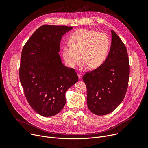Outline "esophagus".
Returning <instances> with one entry per match:
<instances>
[{
  "mask_svg": "<svg viewBox=\"0 0 148 148\" xmlns=\"http://www.w3.org/2000/svg\"><path fill=\"white\" fill-rule=\"evenodd\" d=\"M77 75H78V78H82V75L80 74V73H78L77 74Z\"/></svg>",
  "mask_w": 148,
  "mask_h": 148,
  "instance_id": "obj_1",
  "label": "esophagus"
}]
</instances>
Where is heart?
<instances>
[{
    "label": "heart",
    "instance_id": "heart-1",
    "mask_svg": "<svg viewBox=\"0 0 148 148\" xmlns=\"http://www.w3.org/2000/svg\"><path fill=\"white\" fill-rule=\"evenodd\" d=\"M110 47V41L105 34L92 30L81 29L70 36L69 45L63 46L62 56L69 68H74L80 58V70L88 67L95 69L107 59Z\"/></svg>",
    "mask_w": 148,
    "mask_h": 148
}]
</instances>
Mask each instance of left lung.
I'll list each match as a JSON object with an SVG mask.
<instances>
[{"label":"left lung","mask_w":148,"mask_h":148,"mask_svg":"<svg viewBox=\"0 0 148 148\" xmlns=\"http://www.w3.org/2000/svg\"><path fill=\"white\" fill-rule=\"evenodd\" d=\"M111 45L105 62L82 77L87 89L88 109L97 115L114 111L123 101L128 88L130 62L125 46L111 30Z\"/></svg>","instance_id":"1"}]
</instances>
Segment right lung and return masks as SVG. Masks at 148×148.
<instances>
[{
    "label": "right lung",
    "mask_w": 148,
    "mask_h": 148,
    "mask_svg": "<svg viewBox=\"0 0 148 148\" xmlns=\"http://www.w3.org/2000/svg\"><path fill=\"white\" fill-rule=\"evenodd\" d=\"M73 27L43 25L37 29L24 46L19 77L26 98L39 115L57 114L66 104L67 90L78 81L75 71L62 64L61 40Z\"/></svg>",
    "instance_id": "1"
}]
</instances>
